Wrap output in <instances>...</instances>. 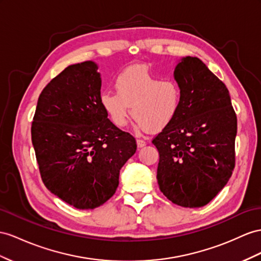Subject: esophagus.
Masks as SVG:
<instances>
[{
  "instance_id": "1",
  "label": "esophagus",
  "mask_w": 261,
  "mask_h": 261,
  "mask_svg": "<svg viewBox=\"0 0 261 261\" xmlns=\"http://www.w3.org/2000/svg\"><path fill=\"white\" fill-rule=\"evenodd\" d=\"M137 145H138V148H143V146L145 145V141H143V140H141V139H137Z\"/></svg>"
}]
</instances>
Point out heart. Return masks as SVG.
<instances>
[{
    "mask_svg": "<svg viewBox=\"0 0 261 261\" xmlns=\"http://www.w3.org/2000/svg\"><path fill=\"white\" fill-rule=\"evenodd\" d=\"M115 91H103L100 103L117 126H124L132 117L148 133H159L175 119L182 93L174 79L161 78L143 66H132L120 72Z\"/></svg>",
    "mask_w": 261,
    "mask_h": 261,
    "instance_id": "1",
    "label": "heart"
}]
</instances>
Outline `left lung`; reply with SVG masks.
I'll list each match as a JSON object with an SVG mask.
<instances>
[{
    "mask_svg": "<svg viewBox=\"0 0 261 261\" xmlns=\"http://www.w3.org/2000/svg\"><path fill=\"white\" fill-rule=\"evenodd\" d=\"M174 78L181 106L152 140L160 154L156 178L166 198L193 208L208 204L229 181L237 117L227 87L199 58H182Z\"/></svg>",
    "mask_w": 261,
    "mask_h": 261,
    "instance_id": "8db88e82",
    "label": "left lung"
}]
</instances>
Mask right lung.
Listing matches in <instances>:
<instances>
[{
    "label": "right lung",
    "mask_w": 261,
    "mask_h": 261,
    "mask_svg": "<svg viewBox=\"0 0 261 261\" xmlns=\"http://www.w3.org/2000/svg\"><path fill=\"white\" fill-rule=\"evenodd\" d=\"M97 69L84 62L53 78L31 129L43 183L79 210L96 208L115 194L120 169L137 150L136 139L117 128L100 103Z\"/></svg>",
    "instance_id": "right-lung-1"
}]
</instances>
